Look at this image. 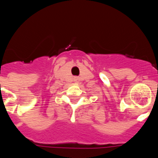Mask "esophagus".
<instances>
[{
	"instance_id": "obj_1",
	"label": "esophagus",
	"mask_w": 158,
	"mask_h": 158,
	"mask_svg": "<svg viewBox=\"0 0 158 158\" xmlns=\"http://www.w3.org/2000/svg\"><path fill=\"white\" fill-rule=\"evenodd\" d=\"M76 81H77V79H76Z\"/></svg>"
}]
</instances>
